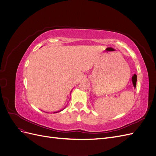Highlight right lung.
Segmentation results:
<instances>
[{
    "mask_svg": "<svg viewBox=\"0 0 156 156\" xmlns=\"http://www.w3.org/2000/svg\"><path fill=\"white\" fill-rule=\"evenodd\" d=\"M64 108H63V109H62V110H60V111H55V112H53V113H56V112H60V111H62V110H64Z\"/></svg>",
    "mask_w": 156,
    "mask_h": 156,
    "instance_id": "right-lung-1",
    "label": "right lung"
}]
</instances>
